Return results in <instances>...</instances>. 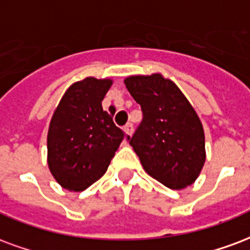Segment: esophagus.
<instances>
[{"label":"esophagus","mask_w":250,"mask_h":250,"mask_svg":"<svg viewBox=\"0 0 250 250\" xmlns=\"http://www.w3.org/2000/svg\"><path fill=\"white\" fill-rule=\"evenodd\" d=\"M125 134L127 135H132V132H134V125H132V123H127V125H125Z\"/></svg>","instance_id":"34e87169"}]
</instances>
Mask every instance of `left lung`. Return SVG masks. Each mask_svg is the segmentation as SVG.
<instances>
[{"instance_id": "left-lung-1", "label": "left lung", "mask_w": 250, "mask_h": 250, "mask_svg": "<svg viewBox=\"0 0 250 250\" xmlns=\"http://www.w3.org/2000/svg\"><path fill=\"white\" fill-rule=\"evenodd\" d=\"M143 119L130 139L149 176L172 189L191 186L205 162V138L199 116L184 94L160 74L125 81Z\"/></svg>"}]
</instances>
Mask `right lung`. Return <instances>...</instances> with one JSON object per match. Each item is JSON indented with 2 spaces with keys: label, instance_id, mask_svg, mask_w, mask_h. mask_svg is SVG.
Masks as SVG:
<instances>
[{
  "label": "right lung",
  "instance_id": "1",
  "mask_svg": "<svg viewBox=\"0 0 250 250\" xmlns=\"http://www.w3.org/2000/svg\"><path fill=\"white\" fill-rule=\"evenodd\" d=\"M111 84V79L91 77L75 82L51 118L47 164L55 180L68 191H84L99 180L125 138L102 108Z\"/></svg>",
  "mask_w": 250,
  "mask_h": 250
}]
</instances>
